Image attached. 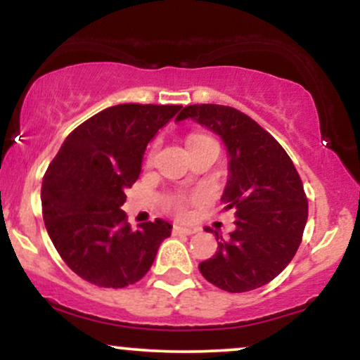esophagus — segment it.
Segmentation results:
<instances>
[{"instance_id":"1","label":"esophagus","mask_w":360,"mask_h":360,"mask_svg":"<svg viewBox=\"0 0 360 360\" xmlns=\"http://www.w3.org/2000/svg\"><path fill=\"white\" fill-rule=\"evenodd\" d=\"M196 230L188 229V226H181V225H174L172 226V233L174 235H193Z\"/></svg>"}]
</instances>
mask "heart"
Returning a JSON list of instances; mask_svg holds the SVG:
<instances>
[{
  "label": "heart",
  "mask_w": 360,
  "mask_h": 360,
  "mask_svg": "<svg viewBox=\"0 0 360 360\" xmlns=\"http://www.w3.org/2000/svg\"><path fill=\"white\" fill-rule=\"evenodd\" d=\"M194 139H196V137H194ZM169 206H171V208L177 210V212H181V210H183V206H181V201L179 200H171V201H169Z\"/></svg>",
  "instance_id": "1"
}]
</instances>
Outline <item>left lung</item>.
Returning a JSON list of instances; mask_svg holds the SVG:
<instances>
[{"label": "left lung", "instance_id": "obj_1", "mask_svg": "<svg viewBox=\"0 0 360 360\" xmlns=\"http://www.w3.org/2000/svg\"><path fill=\"white\" fill-rule=\"evenodd\" d=\"M188 118L225 143L229 179L221 203L237 218L230 238L214 232L218 249L200 262L201 274L223 291L257 289L281 274L298 250L308 220L303 183L278 140L242 111L191 105L176 122Z\"/></svg>", "mask_w": 360, "mask_h": 360}]
</instances>
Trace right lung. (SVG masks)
<instances>
[{"instance_id": "right-lung-1", "label": "right lung", "mask_w": 360, "mask_h": 360, "mask_svg": "<svg viewBox=\"0 0 360 360\" xmlns=\"http://www.w3.org/2000/svg\"><path fill=\"white\" fill-rule=\"evenodd\" d=\"M181 108L127 103L103 110L68 135L45 172V229L62 260L88 283H137L171 235L172 225L160 218L130 229L122 205L148 142Z\"/></svg>"}]
</instances>
